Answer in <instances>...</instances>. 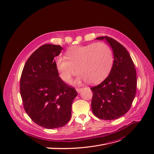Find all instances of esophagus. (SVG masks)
Segmentation results:
<instances>
[{
	"instance_id": "1",
	"label": "esophagus",
	"mask_w": 154,
	"mask_h": 154,
	"mask_svg": "<svg viewBox=\"0 0 154 154\" xmlns=\"http://www.w3.org/2000/svg\"><path fill=\"white\" fill-rule=\"evenodd\" d=\"M82 90H83L82 88H76V91H77V92L78 93H80Z\"/></svg>"
}]
</instances>
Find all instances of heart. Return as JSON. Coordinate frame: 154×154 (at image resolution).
I'll return each mask as SVG.
<instances>
[{"label":"heart","instance_id":"1","mask_svg":"<svg viewBox=\"0 0 154 154\" xmlns=\"http://www.w3.org/2000/svg\"><path fill=\"white\" fill-rule=\"evenodd\" d=\"M113 60L110 47L106 43L97 42L72 46L67 50L66 57H56L55 63L60 77L65 82H71L77 68V83L87 81L97 84L109 74Z\"/></svg>","mask_w":154,"mask_h":154}]
</instances>
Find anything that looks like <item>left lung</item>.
Returning <instances> with one entry per match:
<instances>
[{"mask_svg": "<svg viewBox=\"0 0 154 154\" xmlns=\"http://www.w3.org/2000/svg\"><path fill=\"white\" fill-rule=\"evenodd\" d=\"M96 39L106 40L109 43L114 60L108 77L99 85L91 88L93 92L91 107L97 117L115 120L131 107L136 93V70L130 54L122 44L107 36Z\"/></svg>", "mask_w": 154, "mask_h": 154, "instance_id": "left-lung-1", "label": "left lung"}]
</instances>
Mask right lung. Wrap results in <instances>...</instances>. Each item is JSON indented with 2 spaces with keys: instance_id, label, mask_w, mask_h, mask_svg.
<instances>
[{
  "instance_id": "add662e5",
  "label": "right lung",
  "mask_w": 154,
  "mask_h": 154,
  "mask_svg": "<svg viewBox=\"0 0 154 154\" xmlns=\"http://www.w3.org/2000/svg\"><path fill=\"white\" fill-rule=\"evenodd\" d=\"M62 49L54 44L40 47L29 57L20 77L24 109L35 124L48 129L67 124L73 100L77 95L74 87L60 79L55 66L54 59Z\"/></svg>"
}]
</instances>
